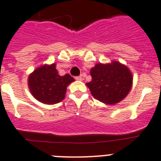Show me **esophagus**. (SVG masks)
Listing matches in <instances>:
<instances>
[{"mask_svg": "<svg viewBox=\"0 0 161 161\" xmlns=\"http://www.w3.org/2000/svg\"><path fill=\"white\" fill-rule=\"evenodd\" d=\"M75 79L77 81H82V76H77V77H75Z\"/></svg>", "mask_w": 161, "mask_h": 161, "instance_id": "esophagus-1", "label": "esophagus"}]
</instances>
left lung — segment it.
<instances>
[{"instance_id": "obj_1", "label": "left lung", "mask_w": 161, "mask_h": 161, "mask_svg": "<svg viewBox=\"0 0 161 161\" xmlns=\"http://www.w3.org/2000/svg\"><path fill=\"white\" fill-rule=\"evenodd\" d=\"M92 80L86 83L95 99L107 104L122 101L130 92L133 77L129 68L118 61L97 64L90 70Z\"/></svg>"}]
</instances>
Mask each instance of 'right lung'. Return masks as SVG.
Masks as SVG:
<instances>
[{
  "instance_id": "add662e5",
  "label": "right lung",
  "mask_w": 161,
  "mask_h": 161,
  "mask_svg": "<svg viewBox=\"0 0 161 161\" xmlns=\"http://www.w3.org/2000/svg\"><path fill=\"white\" fill-rule=\"evenodd\" d=\"M75 81L69 74L59 75L56 64L36 68L28 78V86L34 97L46 104L60 102L65 97L67 87Z\"/></svg>"
}]
</instances>
